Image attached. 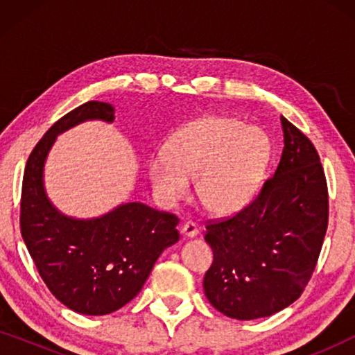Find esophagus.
I'll list each match as a JSON object with an SVG mask.
<instances>
[{
  "instance_id": "1",
  "label": "esophagus",
  "mask_w": 355,
  "mask_h": 355,
  "mask_svg": "<svg viewBox=\"0 0 355 355\" xmlns=\"http://www.w3.org/2000/svg\"><path fill=\"white\" fill-rule=\"evenodd\" d=\"M182 234L186 237H196L198 234V226L193 221H186L182 226Z\"/></svg>"
}]
</instances>
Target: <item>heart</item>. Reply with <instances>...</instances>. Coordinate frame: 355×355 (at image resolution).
Instances as JSON below:
<instances>
[{
    "instance_id": "1",
    "label": "heart",
    "mask_w": 355,
    "mask_h": 355,
    "mask_svg": "<svg viewBox=\"0 0 355 355\" xmlns=\"http://www.w3.org/2000/svg\"><path fill=\"white\" fill-rule=\"evenodd\" d=\"M268 162V140L260 129L239 119L210 114L174 132L163 157L148 163L153 189L164 202L182 200L189 179L207 210L232 213L254 197Z\"/></svg>"
}]
</instances>
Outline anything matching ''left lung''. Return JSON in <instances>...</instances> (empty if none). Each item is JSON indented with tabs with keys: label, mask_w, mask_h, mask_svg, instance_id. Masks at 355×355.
<instances>
[{
	"label": "left lung",
	"mask_w": 355,
	"mask_h": 355,
	"mask_svg": "<svg viewBox=\"0 0 355 355\" xmlns=\"http://www.w3.org/2000/svg\"><path fill=\"white\" fill-rule=\"evenodd\" d=\"M279 163L247 205L207 221L213 263L207 299L230 318L270 317L297 300L317 266L328 227V186L317 148L281 116Z\"/></svg>",
	"instance_id": "left-lung-1"
}]
</instances>
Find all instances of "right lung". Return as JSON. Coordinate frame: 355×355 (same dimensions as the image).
<instances>
[{
    "instance_id": "obj_1",
    "label": "right lung",
    "mask_w": 355,
    "mask_h": 355,
    "mask_svg": "<svg viewBox=\"0 0 355 355\" xmlns=\"http://www.w3.org/2000/svg\"><path fill=\"white\" fill-rule=\"evenodd\" d=\"M87 119L111 123L114 108L87 101L46 130L27 159L19 220L50 293L77 313L106 315L140 293L162 252L179 241V218L130 202L95 220H74L51 205L43 189L46 155L58 134Z\"/></svg>"
}]
</instances>
